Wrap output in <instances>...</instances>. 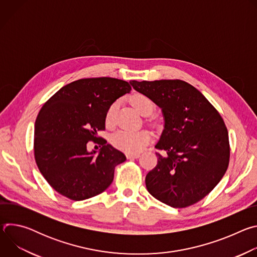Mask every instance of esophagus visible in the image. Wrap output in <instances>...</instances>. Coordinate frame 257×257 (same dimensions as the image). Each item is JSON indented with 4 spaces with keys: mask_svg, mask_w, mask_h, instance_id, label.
Masks as SVG:
<instances>
[{
    "mask_svg": "<svg viewBox=\"0 0 257 257\" xmlns=\"http://www.w3.org/2000/svg\"><path fill=\"white\" fill-rule=\"evenodd\" d=\"M126 157L128 160H133V159H138L140 157V155L139 154H128V155H126Z\"/></svg>",
    "mask_w": 257,
    "mask_h": 257,
    "instance_id": "obj_1",
    "label": "esophagus"
}]
</instances>
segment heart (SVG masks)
<instances>
[{"instance_id":"heart-1","label":"heart","mask_w":257,"mask_h":257,"mask_svg":"<svg viewBox=\"0 0 257 257\" xmlns=\"http://www.w3.org/2000/svg\"><path fill=\"white\" fill-rule=\"evenodd\" d=\"M130 102L136 111L142 116H150L154 109L153 101L143 94H134L130 98ZM117 109V102L108 106L105 113L106 126L114 124L115 113ZM151 134L146 130L140 131H127L120 130L112 136V144L116 149L127 154H137L143 150L144 146L151 141Z\"/></svg>"}]
</instances>
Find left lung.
Instances as JSON below:
<instances>
[{"label":"left lung","mask_w":257,"mask_h":257,"mask_svg":"<svg viewBox=\"0 0 257 257\" xmlns=\"http://www.w3.org/2000/svg\"><path fill=\"white\" fill-rule=\"evenodd\" d=\"M132 87L161 107L165 125L156 149L158 165L145 177L148 191L172 207L205 197L222 180L230 160L229 135L214 106L182 80H131Z\"/></svg>","instance_id":"1"}]
</instances>
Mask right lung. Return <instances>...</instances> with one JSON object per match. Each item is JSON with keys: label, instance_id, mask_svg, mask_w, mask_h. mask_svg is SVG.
I'll use <instances>...</instances> for the list:
<instances>
[{"label": "right lung", "instance_id": "right-lung-1", "mask_svg": "<svg viewBox=\"0 0 257 257\" xmlns=\"http://www.w3.org/2000/svg\"><path fill=\"white\" fill-rule=\"evenodd\" d=\"M128 82L111 77L73 81L42 107L34 125V158L40 172L60 194L75 201L103 192L125 155L103 140L98 154L87 143L105 128L108 106L129 93Z\"/></svg>", "mask_w": 257, "mask_h": 257}]
</instances>
